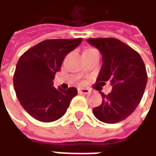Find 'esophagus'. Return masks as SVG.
<instances>
[{"mask_svg":"<svg viewBox=\"0 0 156 156\" xmlns=\"http://www.w3.org/2000/svg\"><path fill=\"white\" fill-rule=\"evenodd\" d=\"M78 91L79 94H84V95H87L90 92V90L88 88H84V87H79L78 88Z\"/></svg>","mask_w":156,"mask_h":156,"instance_id":"obj_1","label":"esophagus"}]
</instances>
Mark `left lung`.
I'll return each instance as SVG.
<instances>
[{
	"instance_id": "obj_1",
	"label": "left lung",
	"mask_w": 156,
	"mask_h": 156,
	"mask_svg": "<svg viewBox=\"0 0 156 156\" xmlns=\"http://www.w3.org/2000/svg\"><path fill=\"white\" fill-rule=\"evenodd\" d=\"M87 41L102 54L103 64L97 81L105 85L109 81L112 91L99 92L103 101L93 109L95 116L108 124H115L128 117L143 98L147 74L144 63L135 49L114 38L87 39Z\"/></svg>"
}]
</instances>
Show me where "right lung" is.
<instances>
[{
    "instance_id": "right-lung-1",
    "label": "right lung",
    "mask_w": 156,
    "mask_h": 156,
    "mask_svg": "<svg viewBox=\"0 0 156 156\" xmlns=\"http://www.w3.org/2000/svg\"><path fill=\"white\" fill-rule=\"evenodd\" d=\"M81 41V38L46 40L20 56L13 86L20 105L35 119L46 123L59 119L77 96L76 87L55 88L53 79L67 54Z\"/></svg>"
}]
</instances>
